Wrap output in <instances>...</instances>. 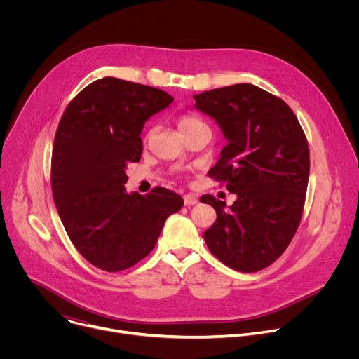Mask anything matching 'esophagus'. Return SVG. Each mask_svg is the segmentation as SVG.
I'll return each mask as SVG.
<instances>
[{
  "label": "esophagus",
  "mask_w": 359,
  "mask_h": 359,
  "mask_svg": "<svg viewBox=\"0 0 359 359\" xmlns=\"http://www.w3.org/2000/svg\"><path fill=\"white\" fill-rule=\"evenodd\" d=\"M183 201H184V206H193V204H196L198 200L194 194H184Z\"/></svg>",
  "instance_id": "34e87169"
}]
</instances>
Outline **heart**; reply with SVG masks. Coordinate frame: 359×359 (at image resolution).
Segmentation results:
<instances>
[{
	"instance_id": "b5f03b06",
	"label": "heart",
	"mask_w": 359,
	"mask_h": 359,
	"mask_svg": "<svg viewBox=\"0 0 359 359\" xmlns=\"http://www.w3.org/2000/svg\"><path fill=\"white\" fill-rule=\"evenodd\" d=\"M203 125H204V122L200 118H197L196 115H190V114H186L179 119V128L183 133H187V132H190L198 126H203ZM149 136H150V132L146 135L144 140H147Z\"/></svg>"
}]
</instances>
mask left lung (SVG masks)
I'll return each mask as SVG.
<instances>
[{
    "instance_id": "8db88e82",
    "label": "left lung",
    "mask_w": 359,
    "mask_h": 359,
    "mask_svg": "<svg viewBox=\"0 0 359 359\" xmlns=\"http://www.w3.org/2000/svg\"><path fill=\"white\" fill-rule=\"evenodd\" d=\"M193 97L229 140L209 177L237 194L227 212L226 201L200 197L217 213L204 241L230 269L260 271L285 251L299 226L310 176L309 142L285 102L259 86L237 83Z\"/></svg>"
}]
</instances>
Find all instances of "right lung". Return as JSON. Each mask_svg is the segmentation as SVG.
Wrapping results in <instances>:
<instances>
[{"label": "right lung", "instance_id": "obj_1", "mask_svg": "<svg viewBox=\"0 0 359 359\" xmlns=\"http://www.w3.org/2000/svg\"><path fill=\"white\" fill-rule=\"evenodd\" d=\"M173 102L158 88L107 76L83 88L57 128L50 187L75 248L92 266L123 271L156 245L183 198L165 187L128 194L125 169L140 161L144 122Z\"/></svg>", "mask_w": 359, "mask_h": 359}]
</instances>
